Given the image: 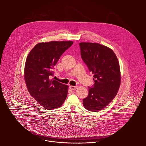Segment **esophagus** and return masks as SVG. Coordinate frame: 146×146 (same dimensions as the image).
<instances>
[{
  "instance_id": "esophagus-1",
  "label": "esophagus",
  "mask_w": 146,
  "mask_h": 146,
  "mask_svg": "<svg viewBox=\"0 0 146 146\" xmlns=\"http://www.w3.org/2000/svg\"><path fill=\"white\" fill-rule=\"evenodd\" d=\"M78 88V86H72V85H70V89L72 90H76V89Z\"/></svg>"
}]
</instances>
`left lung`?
<instances>
[{"instance_id":"left-lung-1","label":"left lung","mask_w":146,"mask_h":146,"mask_svg":"<svg viewBox=\"0 0 146 146\" xmlns=\"http://www.w3.org/2000/svg\"><path fill=\"white\" fill-rule=\"evenodd\" d=\"M79 45L82 58L94 74V82L83 100L84 107L97 112L111 103L118 92L121 83L119 63L113 51L106 46L85 42Z\"/></svg>"}]
</instances>
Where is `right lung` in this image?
Wrapping results in <instances>:
<instances>
[{"instance_id": "obj_1", "label": "right lung", "mask_w": 146, "mask_h": 146, "mask_svg": "<svg viewBox=\"0 0 146 146\" xmlns=\"http://www.w3.org/2000/svg\"><path fill=\"white\" fill-rule=\"evenodd\" d=\"M72 41H52L37 44L29 53L25 65V83L30 95L45 108L51 110L62 105L68 85L50 80L52 69Z\"/></svg>"}]
</instances>
